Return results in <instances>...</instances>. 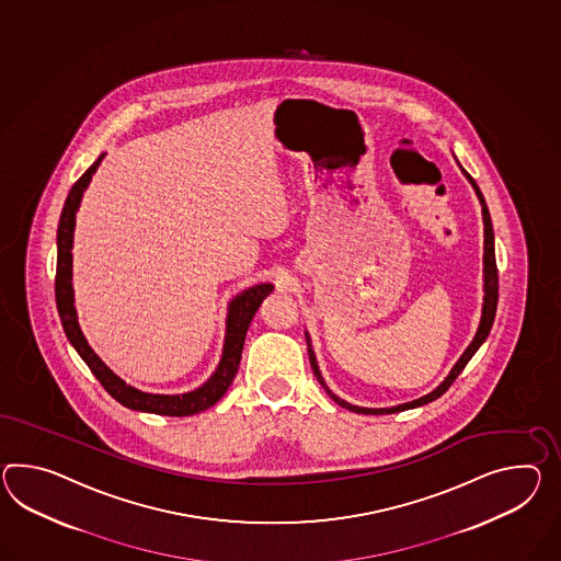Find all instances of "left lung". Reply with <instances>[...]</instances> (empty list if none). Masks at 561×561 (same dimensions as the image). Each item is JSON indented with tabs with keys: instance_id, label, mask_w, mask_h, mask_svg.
<instances>
[{
	"instance_id": "8db88e82",
	"label": "left lung",
	"mask_w": 561,
	"mask_h": 561,
	"mask_svg": "<svg viewBox=\"0 0 561 561\" xmlns=\"http://www.w3.org/2000/svg\"><path fill=\"white\" fill-rule=\"evenodd\" d=\"M462 172H465L466 179L472 184V188H474L477 196H479L480 205H482V220H484V304H482V318H480L479 330H477L472 342L468 344L465 355L460 356L458 363L454 365L450 375H448L444 381L439 382L432 393L420 397V399H413L410 403H401V405H396V408H387V410H385V408H381V410L358 408V405H351V403H346L341 397L334 396L329 387H327L324 379H322L320 370H318L314 351H312V346H310V336L306 334L308 355H310V363H312L316 379L327 389V393H329L341 408H344V410L355 411V413H367V415H370V413H373V415H381V413H397V411L413 410V408H420V405H425V403L434 401V399L444 396V393L450 389L451 382L456 381V377L465 370L468 360L474 356V353L480 348V344L486 341V336H489V332H491L494 314H496V304H499V272H496V260H494V232H492L491 213H489V208H486V203H484V196H482V192H480L479 184L468 176V172H466L465 168H462Z\"/></svg>"
}]
</instances>
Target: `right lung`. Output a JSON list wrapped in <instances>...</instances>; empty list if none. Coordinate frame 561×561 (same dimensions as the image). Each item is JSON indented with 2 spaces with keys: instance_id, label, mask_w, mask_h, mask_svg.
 <instances>
[{
  "instance_id": "add662e5",
  "label": "right lung",
  "mask_w": 561,
  "mask_h": 561,
  "mask_svg": "<svg viewBox=\"0 0 561 561\" xmlns=\"http://www.w3.org/2000/svg\"><path fill=\"white\" fill-rule=\"evenodd\" d=\"M105 153L96 158L93 165L82 174L81 179L75 182L70 188L67 203L62 206V215L58 220V232H56V308L62 322L65 334L75 351L81 355L87 367L95 375L99 382L105 387L115 401H119L125 408L136 411H148V413H158V415H172V417H182V415H194L201 411L213 408L220 397L227 393L231 387L232 379L239 369L241 363V353L245 344L247 330L253 320L255 312L260 310L261 301L265 300L274 286L272 284H257L241 291L239 296L232 298L229 304V314H227V334H225V346H222V356H220L219 367L210 375V379L201 385L198 389L180 393V396H158V393H146L139 391L136 387L127 385L124 379H119L113 370L95 355V351L89 346L84 334L77 320V310H75V289H72V232H75V220H77V210L81 205L82 192L87 191L89 182L93 179L96 168Z\"/></svg>"
}]
</instances>
